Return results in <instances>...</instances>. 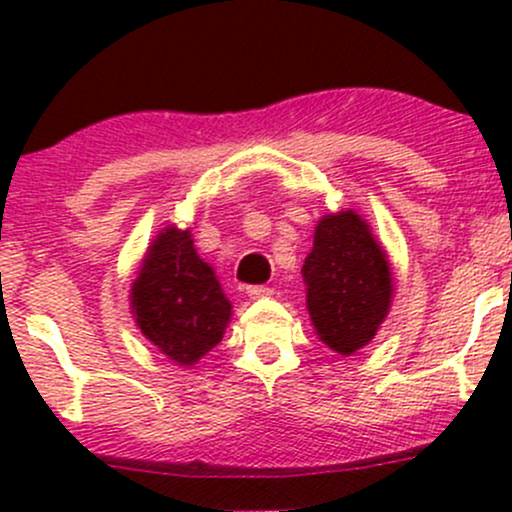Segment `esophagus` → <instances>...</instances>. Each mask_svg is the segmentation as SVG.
<instances>
[{
    "instance_id": "34e87169",
    "label": "esophagus",
    "mask_w": 512,
    "mask_h": 512,
    "mask_svg": "<svg viewBox=\"0 0 512 512\" xmlns=\"http://www.w3.org/2000/svg\"><path fill=\"white\" fill-rule=\"evenodd\" d=\"M248 296L252 298V301H257V298H267V296H272V289H269V286H248Z\"/></svg>"
}]
</instances>
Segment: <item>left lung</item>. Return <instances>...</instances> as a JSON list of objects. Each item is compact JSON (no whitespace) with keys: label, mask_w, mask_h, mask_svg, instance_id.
I'll return each mask as SVG.
<instances>
[{"label":"left lung","mask_w":512,"mask_h":512,"mask_svg":"<svg viewBox=\"0 0 512 512\" xmlns=\"http://www.w3.org/2000/svg\"><path fill=\"white\" fill-rule=\"evenodd\" d=\"M303 279L313 325L330 349L349 356L375 337L390 308L392 276L361 216L342 211L317 223Z\"/></svg>","instance_id":"obj_1"}]
</instances>
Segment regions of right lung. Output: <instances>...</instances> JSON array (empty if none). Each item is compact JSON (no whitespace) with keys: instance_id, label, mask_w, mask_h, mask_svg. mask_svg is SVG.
<instances>
[{"instance_id":"add662e5","label":"right lung","mask_w":512,"mask_h":512,"mask_svg":"<svg viewBox=\"0 0 512 512\" xmlns=\"http://www.w3.org/2000/svg\"><path fill=\"white\" fill-rule=\"evenodd\" d=\"M139 330L161 354L192 366L221 342L231 303L207 262L199 260L190 231L166 228L154 240L132 286Z\"/></svg>"}]
</instances>
